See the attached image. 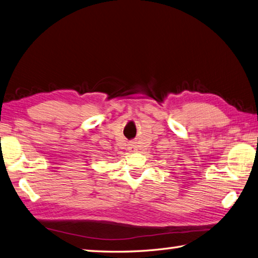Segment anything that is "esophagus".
Returning a JSON list of instances; mask_svg holds the SVG:
<instances>
[{
    "mask_svg": "<svg viewBox=\"0 0 258 258\" xmlns=\"http://www.w3.org/2000/svg\"><path fill=\"white\" fill-rule=\"evenodd\" d=\"M129 152H136L137 151V146L135 144H130L128 147Z\"/></svg>",
    "mask_w": 258,
    "mask_h": 258,
    "instance_id": "34e87169",
    "label": "esophagus"
}]
</instances>
